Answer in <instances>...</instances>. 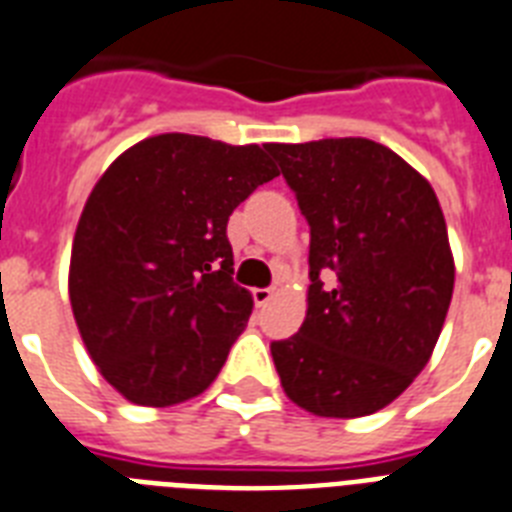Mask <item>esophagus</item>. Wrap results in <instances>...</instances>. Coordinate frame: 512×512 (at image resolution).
Here are the masks:
<instances>
[{"label":"esophagus","instance_id":"obj_1","mask_svg":"<svg viewBox=\"0 0 512 512\" xmlns=\"http://www.w3.org/2000/svg\"><path fill=\"white\" fill-rule=\"evenodd\" d=\"M272 295V287H256V290H253V303H256V306H266V303L272 301Z\"/></svg>","mask_w":512,"mask_h":512}]
</instances>
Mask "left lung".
Wrapping results in <instances>:
<instances>
[{"mask_svg":"<svg viewBox=\"0 0 512 512\" xmlns=\"http://www.w3.org/2000/svg\"><path fill=\"white\" fill-rule=\"evenodd\" d=\"M311 227L308 308L272 342L282 390L324 418H358L400 398L434 353L455 261L437 193L369 138L266 143Z\"/></svg>","mask_w":512,"mask_h":512,"instance_id":"8db88e82","label":"left lung"}]
</instances>
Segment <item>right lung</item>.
I'll return each instance as SVG.
<instances>
[{"label":"right lung","mask_w":512,"mask_h":512,"mask_svg":"<svg viewBox=\"0 0 512 512\" xmlns=\"http://www.w3.org/2000/svg\"><path fill=\"white\" fill-rule=\"evenodd\" d=\"M277 175L266 146L162 133L99 177L67 290L88 356L122 398L167 408L217 379L253 311L232 282L227 219Z\"/></svg>","instance_id":"right-lung-1"}]
</instances>
